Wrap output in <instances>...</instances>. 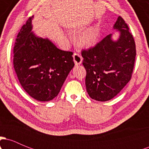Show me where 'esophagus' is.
Here are the masks:
<instances>
[{
	"label": "esophagus",
	"mask_w": 149,
	"mask_h": 149,
	"mask_svg": "<svg viewBox=\"0 0 149 149\" xmlns=\"http://www.w3.org/2000/svg\"><path fill=\"white\" fill-rule=\"evenodd\" d=\"M73 61H74L76 65H80L82 63V61H83V57L79 53H74V54H73Z\"/></svg>",
	"instance_id": "obj_1"
}]
</instances>
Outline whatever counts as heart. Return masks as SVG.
I'll use <instances>...</instances> for the list:
<instances>
[{
    "label": "heart",
    "instance_id": "obj_1",
    "mask_svg": "<svg viewBox=\"0 0 149 149\" xmlns=\"http://www.w3.org/2000/svg\"><path fill=\"white\" fill-rule=\"evenodd\" d=\"M98 36V29L95 27H92L80 32L76 36V41L80 47H91L97 42Z\"/></svg>",
    "mask_w": 149,
    "mask_h": 149
}]
</instances>
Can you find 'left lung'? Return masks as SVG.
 Listing matches in <instances>:
<instances>
[{
	"mask_svg": "<svg viewBox=\"0 0 149 149\" xmlns=\"http://www.w3.org/2000/svg\"><path fill=\"white\" fill-rule=\"evenodd\" d=\"M120 32L116 41L109 34L95 47L82 50L89 96L99 102L113 98L130 81L136 57V45L127 24L120 16L113 26Z\"/></svg>",
	"mask_w": 149,
	"mask_h": 149,
	"instance_id": "left-lung-1",
	"label": "left lung"
}]
</instances>
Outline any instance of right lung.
Listing matches in <instances>:
<instances>
[{
	"label": "right lung",
	"mask_w": 149,
	"mask_h": 149,
	"mask_svg": "<svg viewBox=\"0 0 149 149\" xmlns=\"http://www.w3.org/2000/svg\"><path fill=\"white\" fill-rule=\"evenodd\" d=\"M28 19L19 32L13 49V65L20 84L31 97L40 102L56 97L74 66L73 52L58 49L47 38L31 31Z\"/></svg>",
	"instance_id": "add662e5"
}]
</instances>
